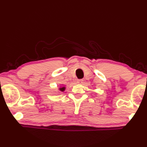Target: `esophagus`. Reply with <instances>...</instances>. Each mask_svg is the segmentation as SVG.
I'll list each match as a JSON object with an SVG mask.
<instances>
[{
	"label": "esophagus",
	"mask_w": 147,
	"mask_h": 147,
	"mask_svg": "<svg viewBox=\"0 0 147 147\" xmlns=\"http://www.w3.org/2000/svg\"><path fill=\"white\" fill-rule=\"evenodd\" d=\"M83 82V80H78L77 81V83H79V84H82Z\"/></svg>",
	"instance_id": "34e87169"
}]
</instances>
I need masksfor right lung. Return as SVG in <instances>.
Here are the masks:
<instances>
[{"mask_svg":"<svg viewBox=\"0 0 147 147\" xmlns=\"http://www.w3.org/2000/svg\"><path fill=\"white\" fill-rule=\"evenodd\" d=\"M59 91H61V92H64V90H65V87H64V86L60 87V88H59Z\"/></svg>","mask_w":147,"mask_h":147,"instance_id":"right-lung-1","label":"right lung"}]
</instances>
